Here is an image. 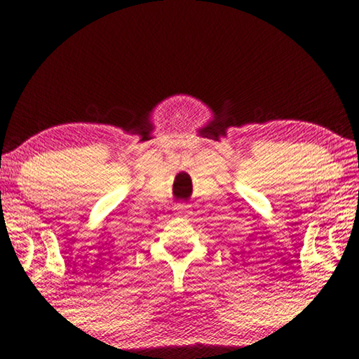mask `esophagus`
<instances>
[{"label":"esophagus","mask_w":359,"mask_h":359,"mask_svg":"<svg viewBox=\"0 0 359 359\" xmlns=\"http://www.w3.org/2000/svg\"><path fill=\"white\" fill-rule=\"evenodd\" d=\"M175 212L179 215H184V217H189L190 215V206L187 203H179L177 206H175Z\"/></svg>","instance_id":"obj_1"}]
</instances>
